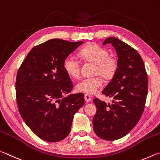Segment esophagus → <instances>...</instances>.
<instances>
[{
  "instance_id": "34e87169",
  "label": "esophagus",
  "mask_w": 160,
  "mask_h": 160,
  "mask_svg": "<svg viewBox=\"0 0 160 160\" xmlns=\"http://www.w3.org/2000/svg\"><path fill=\"white\" fill-rule=\"evenodd\" d=\"M84 99H85V101L86 102H91V96H90V95H88V94H85L84 95Z\"/></svg>"
}]
</instances>
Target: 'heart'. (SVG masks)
<instances>
[{"label": "heart", "instance_id": "obj_1", "mask_svg": "<svg viewBox=\"0 0 160 160\" xmlns=\"http://www.w3.org/2000/svg\"><path fill=\"white\" fill-rule=\"evenodd\" d=\"M78 55L83 60L96 64V73L109 79L113 77L118 67L115 58L109 56V52L105 48L96 43H91L83 47ZM63 69L71 77L77 78L79 75L80 62L77 58L68 55L63 61ZM103 85V81L99 77L83 78L77 84L78 91L86 94H94Z\"/></svg>", "mask_w": 160, "mask_h": 160}]
</instances>
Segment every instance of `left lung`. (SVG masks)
Here are the masks:
<instances>
[{
	"label": "left lung",
	"instance_id": "obj_1",
	"mask_svg": "<svg viewBox=\"0 0 160 160\" xmlns=\"http://www.w3.org/2000/svg\"><path fill=\"white\" fill-rule=\"evenodd\" d=\"M117 55L118 67L102 93L113 99L112 104L93 100L97 112L93 119L95 133L106 141L122 138L141 119L146 100L148 80L143 61L136 50L119 39L109 37Z\"/></svg>",
	"mask_w": 160,
	"mask_h": 160
}]
</instances>
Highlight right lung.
<instances>
[{"instance_id":"right-lung-1","label":"right lung","mask_w":160,"mask_h":160,"mask_svg":"<svg viewBox=\"0 0 160 160\" xmlns=\"http://www.w3.org/2000/svg\"><path fill=\"white\" fill-rule=\"evenodd\" d=\"M82 43L50 39L33 47L18 70L15 87L19 114L43 141L65 138L74 114L84 105L83 93L63 97L73 88L63 61Z\"/></svg>"}]
</instances>
